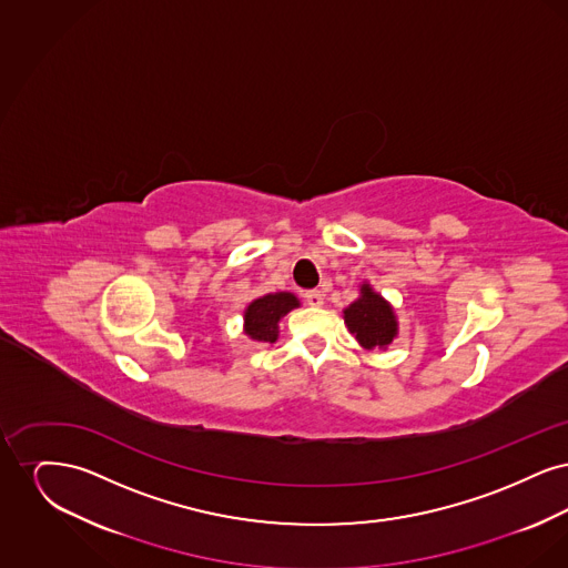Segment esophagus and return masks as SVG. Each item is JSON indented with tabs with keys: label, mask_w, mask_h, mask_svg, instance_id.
<instances>
[{
	"label": "esophagus",
	"mask_w": 568,
	"mask_h": 568,
	"mask_svg": "<svg viewBox=\"0 0 568 568\" xmlns=\"http://www.w3.org/2000/svg\"><path fill=\"white\" fill-rule=\"evenodd\" d=\"M304 302L308 306H322L324 304V294L320 290H308V292H304Z\"/></svg>",
	"instance_id": "obj_1"
}]
</instances>
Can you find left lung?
Returning <instances> with one entry per match:
<instances>
[{"label": "left lung", "instance_id": "1", "mask_svg": "<svg viewBox=\"0 0 568 568\" xmlns=\"http://www.w3.org/2000/svg\"><path fill=\"white\" fill-rule=\"evenodd\" d=\"M345 324L349 325L355 341L366 349H385L396 336L392 306L368 285H362V296L345 311Z\"/></svg>", "mask_w": 568, "mask_h": 568}]
</instances>
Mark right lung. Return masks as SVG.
Returning <instances> with one entry per match:
<instances>
[{
	"instance_id": "1",
	"label": "right lung",
	"mask_w": 568,
	"mask_h": 568,
	"mask_svg": "<svg viewBox=\"0 0 568 568\" xmlns=\"http://www.w3.org/2000/svg\"><path fill=\"white\" fill-rule=\"evenodd\" d=\"M297 304H300L297 297L287 292L253 300L244 313L246 334L260 343H274L281 317L287 315L292 308H296Z\"/></svg>"
}]
</instances>
